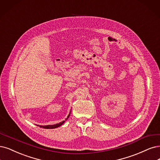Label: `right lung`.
<instances>
[{
	"label": "right lung",
	"instance_id": "add662e5",
	"mask_svg": "<svg viewBox=\"0 0 160 160\" xmlns=\"http://www.w3.org/2000/svg\"><path fill=\"white\" fill-rule=\"evenodd\" d=\"M69 116H70V114L68 115V117H67V118L66 119V120L67 119H68V118L69 117ZM64 122V121H63L62 122H59V123H57V124H55V125H47V126H39V127H42V128H49V129H51V128H57V127H60V126H61L62 124Z\"/></svg>",
	"mask_w": 160,
	"mask_h": 160
}]
</instances>
